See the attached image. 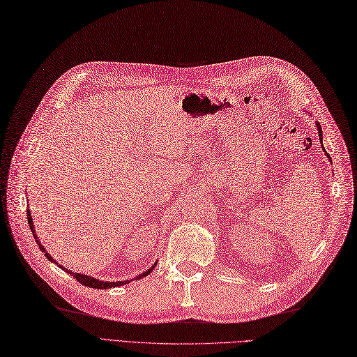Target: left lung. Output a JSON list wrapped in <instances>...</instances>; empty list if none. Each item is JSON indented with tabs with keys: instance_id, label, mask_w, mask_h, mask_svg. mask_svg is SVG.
<instances>
[{
	"instance_id": "obj_1",
	"label": "left lung",
	"mask_w": 357,
	"mask_h": 357,
	"mask_svg": "<svg viewBox=\"0 0 357 357\" xmlns=\"http://www.w3.org/2000/svg\"><path fill=\"white\" fill-rule=\"evenodd\" d=\"M316 126H317V131H319V136H321V142H322V130H321V126H319L317 124V122H316ZM328 155V153H326ZM329 158V156H328ZM331 159V158H329Z\"/></svg>"
}]
</instances>
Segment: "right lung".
I'll return each mask as SVG.
<instances>
[{"label": "right lung", "mask_w": 357, "mask_h": 357, "mask_svg": "<svg viewBox=\"0 0 357 357\" xmlns=\"http://www.w3.org/2000/svg\"><path fill=\"white\" fill-rule=\"evenodd\" d=\"M28 223H29V227H31V230H32V235H33V238H35V241H36V243L40 245V250L43 251V252H45V250H44V247H41V243H40V241H38V236L35 235V230H33V223H32V217H31V214H29V210H28ZM45 257L48 258V260L50 261H54L53 258H52V255L50 254H47L45 252ZM56 263V261H54ZM60 266V264H59ZM61 267V266H60ZM63 268V267H61ZM153 268V267H152ZM152 268H149V270H146V272L140 276V278H143V276H147L149 275L151 272H152ZM63 270H66V268H63ZM66 272L69 273V275H72L73 278H75L78 282H81L82 285H85V287H90V288H97V289H107V288H115V287H119V285H124V284H128L130 280H124V282H105V280H99V279H94V278H91V276H87V275H81V273H73V272H70V270H66Z\"/></svg>", "instance_id": "right-lung-1"}]
</instances>
